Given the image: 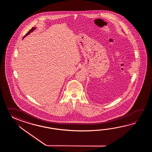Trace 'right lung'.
I'll return each mask as SVG.
<instances>
[{"label": "right lung", "instance_id": "1", "mask_svg": "<svg viewBox=\"0 0 152 152\" xmlns=\"http://www.w3.org/2000/svg\"><path fill=\"white\" fill-rule=\"evenodd\" d=\"M36 29V28L35 27H33V28H31V29H30V30H29V31H28V33H27V34H26V35L24 36V37H23V38H24V37H26V36L27 35H29V34H30V33H31V32H32V31H34V30H35V29Z\"/></svg>", "mask_w": 152, "mask_h": 152}]
</instances>
